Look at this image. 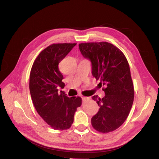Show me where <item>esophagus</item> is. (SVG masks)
I'll use <instances>...</instances> for the list:
<instances>
[{"label": "esophagus", "instance_id": "1", "mask_svg": "<svg viewBox=\"0 0 159 159\" xmlns=\"http://www.w3.org/2000/svg\"><path fill=\"white\" fill-rule=\"evenodd\" d=\"M89 98H87V97H82V99H83V101H86V100H88Z\"/></svg>", "mask_w": 159, "mask_h": 159}]
</instances>
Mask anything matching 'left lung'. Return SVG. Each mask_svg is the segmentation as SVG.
I'll list each match as a JSON object with an SVG mask.
<instances>
[{
    "label": "left lung",
    "mask_w": 159,
    "mask_h": 159,
    "mask_svg": "<svg viewBox=\"0 0 159 159\" xmlns=\"http://www.w3.org/2000/svg\"><path fill=\"white\" fill-rule=\"evenodd\" d=\"M81 54L89 59L92 75L103 85L105 97L93 96L99 111L91 118L92 127L100 133L115 131L122 125L132 107L134 87L125 56L118 48L107 42L81 43Z\"/></svg>",
    "instance_id": "obj_1"
}]
</instances>
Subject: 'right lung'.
I'll use <instances>...</instances> for the list:
<instances>
[{"label":"right lung","instance_id":"1","mask_svg":"<svg viewBox=\"0 0 159 159\" xmlns=\"http://www.w3.org/2000/svg\"><path fill=\"white\" fill-rule=\"evenodd\" d=\"M76 45L75 43L52 44L43 50L32 66L29 88L34 105L38 113L55 130H66L74 122L77 108L82 99L68 98L57 88H64V77L59 63Z\"/></svg>","mask_w":159,"mask_h":159}]
</instances>
